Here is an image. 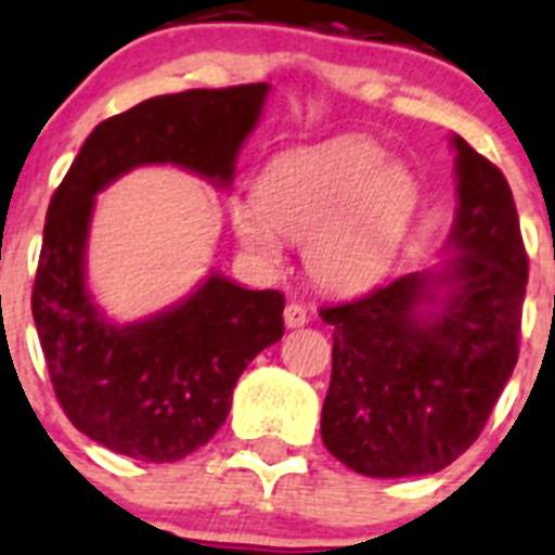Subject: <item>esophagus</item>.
<instances>
[{"mask_svg": "<svg viewBox=\"0 0 555 555\" xmlns=\"http://www.w3.org/2000/svg\"><path fill=\"white\" fill-rule=\"evenodd\" d=\"M284 323H287V328H301V325H307V309H304L301 304H287V307H284Z\"/></svg>", "mask_w": 555, "mask_h": 555, "instance_id": "34e87169", "label": "esophagus"}]
</instances>
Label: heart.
<instances>
[{
    "mask_svg": "<svg viewBox=\"0 0 555 555\" xmlns=\"http://www.w3.org/2000/svg\"><path fill=\"white\" fill-rule=\"evenodd\" d=\"M418 202V183L400 160L364 139H334L279 153L235 202L230 224L254 260L282 262V237L301 241L309 276L353 293L388 273Z\"/></svg>",
    "mask_w": 555,
    "mask_h": 555,
    "instance_id": "1",
    "label": "heart"
}]
</instances>
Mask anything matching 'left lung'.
Instances as JSON below:
<instances>
[{
  "label": "left lung",
  "mask_w": 555,
  "mask_h": 555,
  "mask_svg": "<svg viewBox=\"0 0 555 555\" xmlns=\"http://www.w3.org/2000/svg\"><path fill=\"white\" fill-rule=\"evenodd\" d=\"M457 214L443 266L320 309L334 364L320 435L375 479L452 465L488 424L517 364L528 257L506 178L452 137Z\"/></svg>",
  "instance_id": "left-lung-1"
}]
</instances>
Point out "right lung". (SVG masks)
<instances>
[{"mask_svg": "<svg viewBox=\"0 0 555 555\" xmlns=\"http://www.w3.org/2000/svg\"><path fill=\"white\" fill-rule=\"evenodd\" d=\"M268 90H185L108 117L51 196L33 287L35 328L65 416L112 452L175 463L205 447L227 422L243 370L282 339L284 295L214 271L175 307L112 323L87 287L95 196L150 164H175L230 189Z\"/></svg>", "mask_w": 555, "mask_h": 555, "instance_id": "add662e5", "label": "right lung"}]
</instances>
